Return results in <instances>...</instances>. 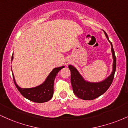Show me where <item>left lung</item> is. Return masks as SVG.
Listing matches in <instances>:
<instances>
[{"label":"left lung","instance_id":"8db88e82","mask_svg":"<svg viewBox=\"0 0 128 128\" xmlns=\"http://www.w3.org/2000/svg\"><path fill=\"white\" fill-rule=\"evenodd\" d=\"M107 40L111 46L113 63L111 73L106 78L98 82H92L85 80L78 70L72 65H69L68 68L71 72V84L74 94L79 99L86 100H93L105 93L112 82L116 69V58L114 54L112 42L109 40L106 33L104 30Z\"/></svg>","mask_w":128,"mask_h":128}]
</instances>
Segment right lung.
<instances>
[{
	"label": "right lung",
	"instance_id": "1",
	"mask_svg": "<svg viewBox=\"0 0 128 128\" xmlns=\"http://www.w3.org/2000/svg\"><path fill=\"white\" fill-rule=\"evenodd\" d=\"M13 58L14 56L12 55L11 61L13 60ZM65 66H63L54 68L42 84L34 87L22 88L19 86L16 83L15 78L12 71L13 79L19 92L26 99L36 103L46 102L52 99L54 95V84L56 76L60 70H61Z\"/></svg>",
	"mask_w": 128,
	"mask_h": 128
}]
</instances>
